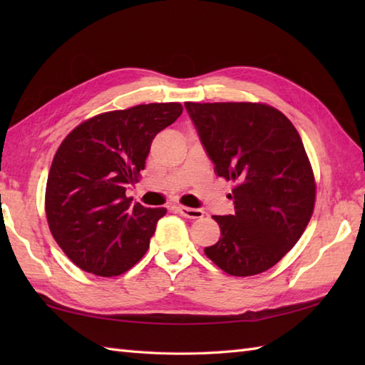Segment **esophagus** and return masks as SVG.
I'll return each mask as SVG.
<instances>
[{
  "label": "esophagus",
  "instance_id": "esophagus-1",
  "mask_svg": "<svg viewBox=\"0 0 365 365\" xmlns=\"http://www.w3.org/2000/svg\"><path fill=\"white\" fill-rule=\"evenodd\" d=\"M175 210L180 213L182 216L188 220H199L204 216V210H200V208H191V207H185V205H177Z\"/></svg>",
  "mask_w": 365,
  "mask_h": 365
}]
</instances>
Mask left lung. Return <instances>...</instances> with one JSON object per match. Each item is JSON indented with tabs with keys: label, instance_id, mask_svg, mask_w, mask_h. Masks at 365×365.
I'll return each instance as SVG.
<instances>
[{
	"label": "left lung",
	"instance_id": "8db88e82",
	"mask_svg": "<svg viewBox=\"0 0 365 365\" xmlns=\"http://www.w3.org/2000/svg\"><path fill=\"white\" fill-rule=\"evenodd\" d=\"M185 108L216 174L237 182L235 213L213 216L218 243L204 250L230 276L263 273L297 245L314 213L315 178L297 128L263 103Z\"/></svg>",
	"mask_w": 365,
	"mask_h": 365
}]
</instances>
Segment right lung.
Here are the masks:
<instances>
[{
    "label": "right lung",
    "mask_w": 365,
    "mask_h": 365,
    "mask_svg": "<svg viewBox=\"0 0 365 365\" xmlns=\"http://www.w3.org/2000/svg\"><path fill=\"white\" fill-rule=\"evenodd\" d=\"M180 103L98 114L73 128L54 155L45 192L51 234L76 267L119 276L141 260L166 208L125 196L145 166L152 139L177 120Z\"/></svg>",
    "instance_id": "right-lung-1"
}]
</instances>
